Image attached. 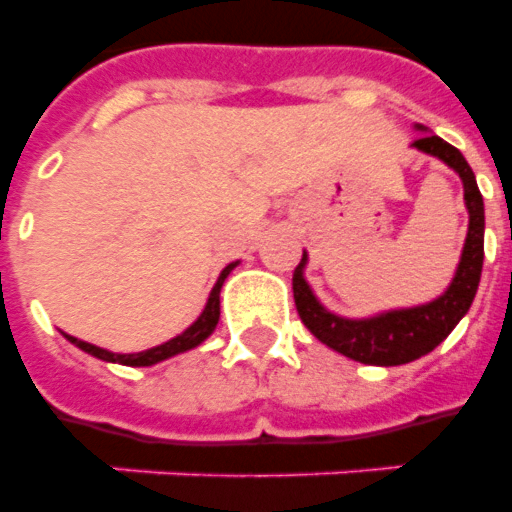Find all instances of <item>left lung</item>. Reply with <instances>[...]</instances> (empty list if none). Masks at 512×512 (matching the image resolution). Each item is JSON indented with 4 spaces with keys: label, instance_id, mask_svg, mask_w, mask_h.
<instances>
[{
    "label": "left lung",
    "instance_id": "1",
    "mask_svg": "<svg viewBox=\"0 0 512 512\" xmlns=\"http://www.w3.org/2000/svg\"><path fill=\"white\" fill-rule=\"evenodd\" d=\"M417 130L422 135L414 140L412 148H417L422 154L436 156L438 162H444L449 170L457 172L462 180V191H465L468 236L462 244L460 263H457V271H454L449 287L430 303L412 305V308H393V311L374 313V316H364V319H348V316H340V313L324 308L308 279H305L308 252H303V260L292 276L297 313H300L305 327L311 329V335L324 342L327 348L337 350L353 361H361V364L398 366L428 356L430 350L452 335V329L470 311L473 297L478 292V281H481L486 220L484 196L478 191L476 175L457 148L425 130L422 124H417Z\"/></svg>",
    "mask_w": 512,
    "mask_h": 512
}]
</instances>
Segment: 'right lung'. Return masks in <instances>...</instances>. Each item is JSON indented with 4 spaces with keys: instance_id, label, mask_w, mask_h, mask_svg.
Returning a JSON list of instances; mask_svg holds the SVG:
<instances>
[{
    "instance_id": "add662e5",
    "label": "right lung",
    "mask_w": 512,
    "mask_h": 512,
    "mask_svg": "<svg viewBox=\"0 0 512 512\" xmlns=\"http://www.w3.org/2000/svg\"><path fill=\"white\" fill-rule=\"evenodd\" d=\"M236 265H239V260H236V263H228L223 271H220V276H217V281H215V287H212V292H209V297H207V305H204V311L199 313V319L193 321L188 329H183L180 335L172 337V340H167V342H162V345H156V348L140 350V353H111V350L98 348V345L79 340V337L66 335V332H63V335H66L68 342H74L79 350H84V353H90V356L100 358V361H108V364L154 366V364H159V361H167V358L177 356V353H185V350L199 348L201 342L207 340V337L215 332L217 321H220V289H223L225 279H228V273H231Z\"/></svg>"
}]
</instances>
